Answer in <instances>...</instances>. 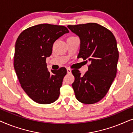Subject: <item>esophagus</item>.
Listing matches in <instances>:
<instances>
[{"instance_id": "1", "label": "esophagus", "mask_w": 133, "mask_h": 133, "mask_svg": "<svg viewBox=\"0 0 133 133\" xmlns=\"http://www.w3.org/2000/svg\"><path fill=\"white\" fill-rule=\"evenodd\" d=\"M66 71H67V73L68 74H71V70L70 68H66Z\"/></svg>"}]
</instances>
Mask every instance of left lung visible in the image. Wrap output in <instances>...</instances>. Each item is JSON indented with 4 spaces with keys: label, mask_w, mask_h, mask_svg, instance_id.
Instances as JSON below:
<instances>
[{
    "label": "left lung",
    "mask_w": 133,
    "mask_h": 133,
    "mask_svg": "<svg viewBox=\"0 0 133 133\" xmlns=\"http://www.w3.org/2000/svg\"><path fill=\"white\" fill-rule=\"evenodd\" d=\"M67 27L80 38L77 57L90 62L84 75L79 70H72L76 99L85 104L98 102L108 92L117 73L119 51L116 38L111 31L96 23Z\"/></svg>",
    "instance_id": "1"
}]
</instances>
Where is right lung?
<instances>
[{
  "mask_svg": "<svg viewBox=\"0 0 133 133\" xmlns=\"http://www.w3.org/2000/svg\"><path fill=\"white\" fill-rule=\"evenodd\" d=\"M69 31L64 26L39 24L20 34L15 45L14 67L22 88L36 102L49 104L59 98L66 68L50 72L46 59L53 43Z\"/></svg>",
  "mask_w": 133,
  "mask_h": 133,
  "instance_id": "right-lung-1",
  "label": "right lung"
}]
</instances>
